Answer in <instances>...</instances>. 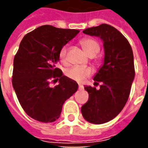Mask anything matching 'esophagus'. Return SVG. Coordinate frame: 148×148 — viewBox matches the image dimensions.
<instances>
[{
    "mask_svg": "<svg viewBox=\"0 0 148 148\" xmlns=\"http://www.w3.org/2000/svg\"><path fill=\"white\" fill-rule=\"evenodd\" d=\"M78 90H84V87L82 86H81V85H79V86H78Z\"/></svg>",
    "mask_w": 148,
    "mask_h": 148,
    "instance_id": "34e87169",
    "label": "esophagus"
}]
</instances>
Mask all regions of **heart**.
Instances as JSON below:
<instances>
[{
  "label": "heart",
  "instance_id": "heart-1",
  "mask_svg": "<svg viewBox=\"0 0 148 148\" xmlns=\"http://www.w3.org/2000/svg\"><path fill=\"white\" fill-rule=\"evenodd\" d=\"M81 45L84 49L85 52L89 56H95L99 52L100 45L95 39L86 38L81 40ZM68 47L66 45L63 46L58 52V58L62 63H66V54H67ZM92 69L89 66H74L69 68L66 71V76L71 78L72 80L76 81L77 82H83L87 77L92 74Z\"/></svg>",
  "mask_w": 148,
  "mask_h": 148
}]
</instances>
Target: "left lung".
<instances>
[{
	"label": "left lung",
	"mask_w": 148,
	"mask_h": 148,
	"mask_svg": "<svg viewBox=\"0 0 148 148\" xmlns=\"http://www.w3.org/2000/svg\"><path fill=\"white\" fill-rule=\"evenodd\" d=\"M83 33L102 40L105 57L93 80L101 82L99 90L85 86L89 100L82 107L85 120L94 124L109 122L127 102L135 77L132 49L126 38L111 25L102 24L86 28Z\"/></svg>",
	"instance_id": "8db88e82"
}]
</instances>
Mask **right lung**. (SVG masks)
Here are the masks:
<instances>
[{"label":"right lung","mask_w":148,"mask_h":148,"mask_svg":"<svg viewBox=\"0 0 148 148\" xmlns=\"http://www.w3.org/2000/svg\"><path fill=\"white\" fill-rule=\"evenodd\" d=\"M78 32L43 25L21 40L13 61L12 86L23 109L36 121H56L65 101L77 90V82L63 75L56 64L59 50ZM51 80H58V86L50 87Z\"/></svg>","instance_id":"add662e5"}]
</instances>
